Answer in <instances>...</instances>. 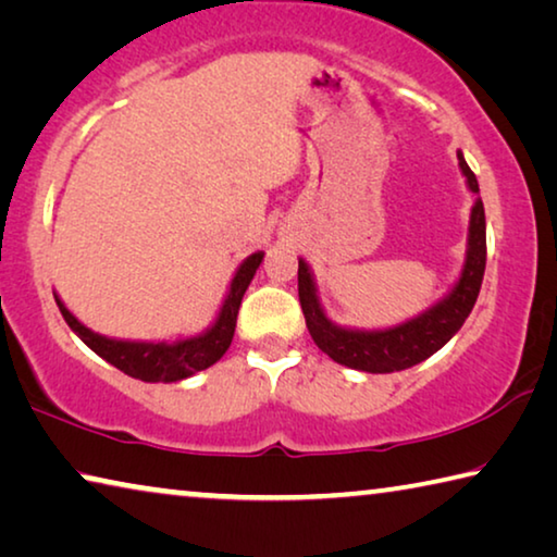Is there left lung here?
Segmentation results:
<instances>
[{"label":"left lung","instance_id":"obj_1","mask_svg":"<svg viewBox=\"0 0 557 557\" xmlns=\"http://www.w3.org/2000/svg\"><path fill=\"white\" fill-rule=\"evenodd\" d=\"M461 172L467 175L469 189L473 195L479 193V182L471 168L459 152ZM486 271V214L481 197L471 209V226H469V251L467 263H463L459 284L446 296L442 304H436L430 311L412 318L389 331H348L327 321L321 304H318L315 286L308 271L306 261H298V298L304 308L308 333L313 343L321 348L327 358L345 364V368L362 370V372H397L407 370L412 364L422 362L434 355L451 335L459 331L467 321L473 304H476L481 281Z\"/></svg>","mask_w":557,"mask_h":557}]
</instances>
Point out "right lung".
Wrapping results in <instances>:
<instances>
[{
  "label": "right lung",
  "mask_w": 557,
  "mask_h": 557,
  "mask_svg": "<svg viewBox=\"0 0 557 557\" xmlns=\"http://www.w3.org/2000/svg\"><path fill=\"white\" fill-rule=\"evenodd\" d=\"M261 259L263 253L259 251V253H251V257L242 263L232 281L230 294L224 298V306L222 311H219L216 323L209 327L207 333L197 335V338H187L177 343L111 341L94 331H88L86 325H81L59 298H57V306L71 331L76 333L90 350L111 362L113 368L125 372V375L143 382H177L195 375L199 370H207L209 364H214L226 352V348H230L244 290L249 288Z\"/></svg>",
  "instance_id": "1"
}]
</instances>
